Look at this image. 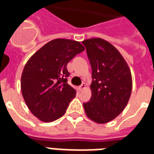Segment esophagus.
Returning <instances> with one entry per match:
<instances>
[{"instance_id":"1","label":"esophagus","mask_w":154,"mask_h":154,"mask_svg":"<svg viewBox=\"0 0 154 154\" xmlns=\"http://www.w3.org/2000/svg\"><path fill=\"white\" fill-rule=\"evenodd\" d=\"M86 87H87V86H86V83H83L79 87V91H82L83 90V89H85Z\"/></svg>"}]
</instances>
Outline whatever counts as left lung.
I'll return each mask as SVG.
<instances>
[{"mask_svg":"<svg viewBox=\"0 0 154 154\" xmlns=\"http://www.w3.org/2000/svg\"><path fill=\"white\" fill-rule=\"evenodd\" d=\"M82 43L92 70L91 97L83 108L94 122L105 124L120 115L129 100L133 88L130 69L121 54L108 41L95 38Z\"/></svg>","mask_w":154,"mask_h":154,"instance_id":"left-lung-1","label":"left lung"}]
</instances>
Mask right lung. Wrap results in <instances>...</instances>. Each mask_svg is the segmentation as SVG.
<instances>
[{
	"instance_id": "obj_1",
	"label": "right lung",
	"mask_w": 154,
	"mask_h": 154,
	"mask_svg": "<svg viewBox=\"0 0 154 154\" xmlns=\"http://www.w3.org/2000/svg\"><path fill=\"white\" fill-rule=\"evenodd\" d=\"M84 50L79 42L54 39L27 61L21 75V93L29 109L40 120L51 122L65 114L76 95L67 83L66 65Z\"/></svg>"
}]
</instances>
